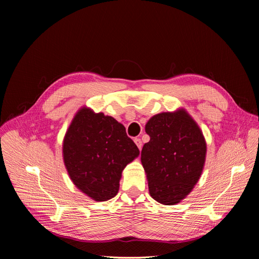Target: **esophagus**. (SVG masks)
<instances>
[{
  "instance_id": "1",
  "label": "esophagus",
  "mask_w": 259,
  "mask_h": 259,
  "mask_svg": "<svg viewBox=\"0 0 259 259\" xmlns=\"http://www.w3.org/2000/svg\"><path fill=\"white\" fill-rule=\"evenodd\" d=\"M134 142H135L136 146L139 148V150H140V149H142V147H143V143H142V140H140L139 138H135V139H134Z\"/></svg>"
}]
</instances>
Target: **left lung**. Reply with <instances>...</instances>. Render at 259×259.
Listing matches in <instances>:
<instances>
[{
	"mask_svg": "<svg viewBox=\"0 0 259 259\" xmlns=\"http://www.w3.org/2000/svg\"><path fill=\"white\" fill-rule=\"evenodd\" d=\"M150 136L142 164L152 199L174 205L198 183L205 163L206 143L199 125L185 109L153 115L146 124Z\"/></svg>",
	"mask_w": 259,
	"mask_h": 259,
	"instance_id": "left-lung-1",
	"label": "left lung"
}]
</instances>
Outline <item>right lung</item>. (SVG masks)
Instances as JSON below:
<instances>
[{
    "label": "right lung",
    "mask_w": 259,
    "mask_h": 259,
    "mask_svg": "<svg viewBox=\"0 0 259 259\" xmlns=\"http://www.w3.org/2000/svg\"><path fill=\"white\" fill-rule=\"evenodd\" d=\"M62 155L77 189L103 202L115 197L122 171L139 155V149L112 116L83 107L66 133Z\"/></svg>",
    "instance_id": "obj_1"
}]
</instances>
